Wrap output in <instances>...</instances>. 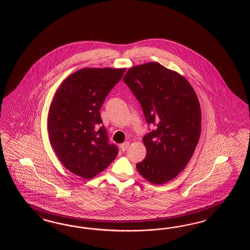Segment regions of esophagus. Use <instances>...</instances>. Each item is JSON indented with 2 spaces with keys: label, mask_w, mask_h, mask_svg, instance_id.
Returning <instances> with one entry per match:
<instances>
[{
  "label": "esophagus",
  "mask_w": 250,
  "mask_h": 250,
  "mask_svg": "<svg viewBox=\"0 0 250 250\" xmlns=\"http://www.w3.org/2000/svg\"><path fill=\"white\" fill-rule=\"evenodd\" d=\"M129 142H125V143H124V144H122L121 146H120V147H121V150L122 151H125L127 148H128L129 146Z\"/></svg>",
  "instance_id": "esophagus-1"
}]
</instances>
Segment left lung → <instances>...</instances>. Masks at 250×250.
I'll return each instance as SVG.
<instances>
[{
	"label": "left lung",
	"mask_w": 250,
	"mask_h": 250,
	"mask_svg": "<svg viewBox=\"0 0 250 250\" xmlns=\"http://www.w3.org/2000/svg\"><path fill=\"white\" fill-rule=\"evenodd\" d=\"M123 80L141 104L146 123L156 126L143 137L146 156L136 168L153 184L169 182L188 164L200 138L196 93L184 77L158 62L129 68Z\"/></svg>",
	"instance_id": "left-lung-1"
}]
</instances>
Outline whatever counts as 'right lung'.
Masks as SVG:
<instances>
[{
	"label": "right lung",
	"instance_id": "obj_1",
	"mask_svg": "<svg viewBox=\"0 0 250 250\" xmlns=\"http://www.w3.org/2000/svg\"><path fill=\"white\" fill-rule=\"evenodd\" d=\"M125 68H82L62 83L48 113L54 151L72 173L90 179L104 170L118 154L109 143L100 109Z\"/></svg>",
	"mask_w": 250,
	"mask_h": 250
}]
</instances>
